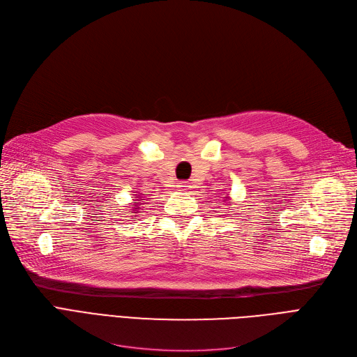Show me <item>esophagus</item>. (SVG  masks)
<instances>
[{
	"label": "esophagus",
	"instance_id": "obj_1",
	"mask_svg": "<svg viewBox=\"0 0 357 357\" xmlns=\"http://www.w3.org/2000/svg\"><path fill=\"white\" fill-rule=\"evenodd\" d=\"M179 190L181 191H185V192H188L191 188H192V186L188 183V182H179Z\"/></svg>",
	"mask_w": 357,
	"mask_h": 357
}]
</instances>
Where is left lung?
I'll return each mask as SVG.
<instances>
[{
	"label": "left lung",
	"instance_id": "8db88e82",
	"mask_svg": "<svg viewBox=\"0 0 357 357\" xmlns=\"http://www.w3.org/2000/svg\"><path fill=\"white\" fill-rule=\"evenodd\" d=\"M224 198H226V199H227V198H229V197H224Z\"/></svg>",
	"mask_w": 357,
	"mask_h": 357
}]
</instances>
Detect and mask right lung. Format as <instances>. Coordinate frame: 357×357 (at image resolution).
<instances>
[{"label":"right lung","mask_w":357,"mask_h":357,"mask_svg":"<svg viewBox=\"0 0 357 357\" xmlns=\"http://www.w3.org/2000/svg\"><path fill=\"white\" fill-rule=\"evenodd\" d=\"M136 198H139V197H136ZM142 199H143V198H139L140 204H137V207H136V208H133V210H139V208H140V207H139V205H142V204H143V201H142ZM131 213H133V211H131Z\"/></svg>","instance_id":"1"}]
</instances>
